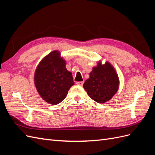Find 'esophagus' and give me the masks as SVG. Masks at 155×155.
<instances>
[{
  "mask_svg": "<svg viewBox=\"0 0 155 155\" xmlns=\"http://www.w3.org/2000/svg\"><path fill=\"white\" fill-rule=\"evenodd\" d=\"M76 84L78 85H79L82 87L83 85V81H78V82H76Z\"/></svg>",
  "mask_w": 155,
  "mask_h": 155,
  "instance_id": "esophagus-1",
  "label": "esophagus"
}]
</instances>
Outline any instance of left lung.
Returning <instances> with one entry per match:
<instances>
[{"label":"left lung","mask_w":155,"mask_h":155,"mask_svg":"<svg viewBox=\"0 0 155 155\" xmlns=\"http://www.w3.org/2000/svg\"><path fill=\"white\" fill-rule=\"evenodd\" d=\"M89 76L83 84V88L95 101L104 104L109 101L118 91L120 84L118 76L108 61L104 64L98 62Z\"/></svg>","instance_id":"8db88e82"}]
</instances>
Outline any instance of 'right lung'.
I'll list each match as a JSON object with an SVG mask.
<instances>
[{
    "mask_svg": "<svg viewBox=\"0 0 155 155\" xmlns=\"http://www.w3.org/2000/svg\"><path fill=\"white\" fill-rule=\"evenodd\" d=\"M66 62L59 51L54 50L41 61L34 75L37 92L43 100L58 105L64 100L74 85L72 74L65 67Z\"/></svg>",
    "mask_w": 155,
    "mask_h": 155,
    "instance_id": "add662e5",
    "label": "right lung"
}]
</instances>
